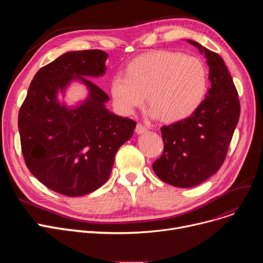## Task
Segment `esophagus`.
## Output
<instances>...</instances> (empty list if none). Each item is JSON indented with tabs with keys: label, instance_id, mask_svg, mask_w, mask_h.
Here are the masks:
<instances>
[{
	"label": "esophagus",
	"instance_id": "obj_1",
	"mask_svg": "<svg viewBox=\"0 0 263 263\" xmlns=\"http://www.w3.org/2000/svg\"><path fill=\"white\" fill-rule=\"evenodd\" d=\"M135 132L137 134H143V133L147 132V127H145L144 124H142V123H137L136 128H135Z\"/></svg>",
	"mask_w": 263,
	"mask_h": 263
}]
</instances>
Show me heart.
I'll return each mask as SVG.
<instances>
[{
  "instance_id": "heart-1",
  "label": "heart",
  "mask_w": 263,
  "mask_h": 263,
  "mask_svg": "<svg viewBox=\"0 0 263 263\" xmlns=\"http://www.w3.org/2000/svg\"><path fill=\"white\" fill-rule=\"evenodd\" d=\"M208 85V69L200 59L158 50L132 60L126 77L117 76L110 82V95L119 112L130 115L144 104L147 93L150 115L176 122L196 112Z\"/></svg>"
}]
</instances>
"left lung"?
<instances>
[{
    "mask_svg": "<svg viewBox=\"0 0 263 263\" xmlns=\"http://www.w3.org/2000/svg\"><path fill=\"white\" fill-rule=\"evenodd\" d=\"M186 41L204 54L211 87L194 114L161 128L164 150L153 168L162 181L177 187L196 186L219 170L240 117L238 91L223 59Z\"/></svg>",
    "mask_w": 263,
    "mask_h": 263,
    "instance_id": "1",
    "label": "left lung"
}]
</instances>
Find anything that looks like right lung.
I'll use <instances>...</instances> for the list:
<instances>
[{
    "label": "right lung",
    "instance_id": "right-lung-1",
    "mask_svg": "<svg viewBox=\"0 0 263 263\" xmlns=\"http://www.w3.org/2000/svg\"><path fill=\"white\" fill-rule=\"evenodd\" d=\"M108 55L101 50L67 52L35 74L22 103L18 127L27 168L50 190L78 197L102 186L117 150L136 127L130 118L109 112L108 96L87 78L105 73ZM73 80L88 98L76 107L57 99Z\"/></svg>",
    "mask_w": 263,
    "mask_h": 263
}]
</instances>
